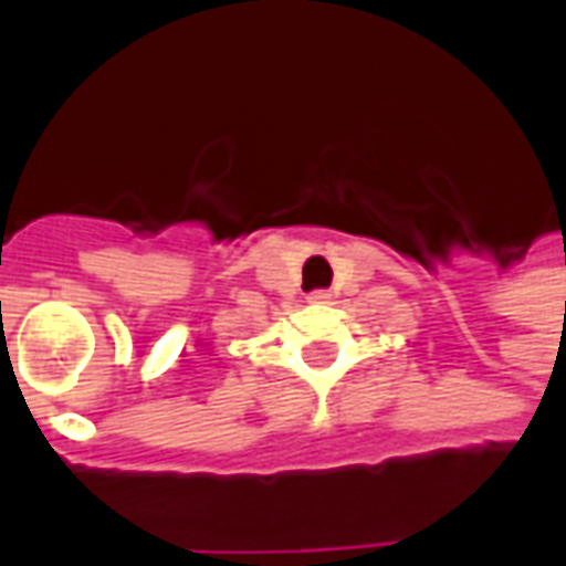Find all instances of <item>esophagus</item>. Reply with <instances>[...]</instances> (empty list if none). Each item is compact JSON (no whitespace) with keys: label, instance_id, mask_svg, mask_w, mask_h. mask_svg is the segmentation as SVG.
<instances>
[{"label":"esophagus","instance_id":"esophagus-1","mask_svg":"<svg viewBox=\"0 0 566 566\" xmlns=\"http://www.w3.org/2000/svg\"><path fill=\"white\" fill-rule=\"evenodd\" d=\"M328 298H332V292H325V289H316V292H311L313 304H325Z\"/></svg>","mask_w":566,"mask_h":566}]
</instances>
